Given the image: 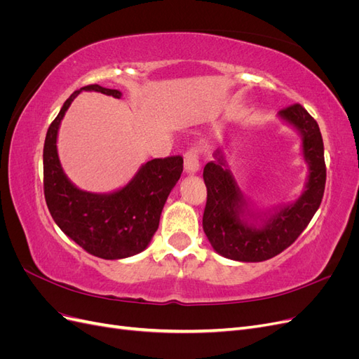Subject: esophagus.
<instances>
[{
  "label": "esophagus",
  "instance_id": "obj_1",
  "mask_svg": "<svg viewBox=\"0 0 359 359\" xmlns=\"http://www.w3.org/2000/svg\"><path fill=\"white\" fill-rule=\"evenodd\" d=\"M199 149L191 148L186 153V157H184V165H186L187 173H196L201 169V161H199Z\"/></svg>",
  "mask_w": 359,
  "mask_h": 359
}]
</instances>
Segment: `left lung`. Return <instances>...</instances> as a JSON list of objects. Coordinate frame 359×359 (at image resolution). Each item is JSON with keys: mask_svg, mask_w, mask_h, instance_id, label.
<instances>
[{"mask_svg": "<svg viewBox=\"0 0 359 359\" xmlns=\"http://www.w3.org/2000/svg\"><path fill=\"white\" fill-rule=\"evenodd\" d=\"M278 118L301 136L302 158L309 168L306 186L297 201L265 212L253 211L252 202L238 186L222 148L203 168L208 193L202 219L203 232L215 252L226 259L262 262L277 256L297 240L320 206L327 168L319 126L301 104L280 111Z\"/></svg>", "mask_w": 359, "mask_h": 359, "instance_id": "obj_1", "label": "left lung"}]
</instances>
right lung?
I'll list each match as a JSON object with an SVG mask.
<instances>
[{
	"label": "right lung",
	"instance_id": "right-lung-1",
	"mask_svg": "<svg viewBox=\"0 0 359 359\" xmlns=\"http://www.w3.org/2000/svg\"><path fill=\"white\" fill-rule=\"evenodd\" d=\"M81 91H97L115 99L121 91L86 85L64 102L48 128L43 148V186L53 222L86 252L107 260L135 256L149 245L158 229L163 206L182 173V157L154 158L139 168L124 187L111 193L81 190L62 170L57 149L58 130Z\"/></svg>",
	"mask_w": 359,
	"mask_h": 359
}]
</instances>
